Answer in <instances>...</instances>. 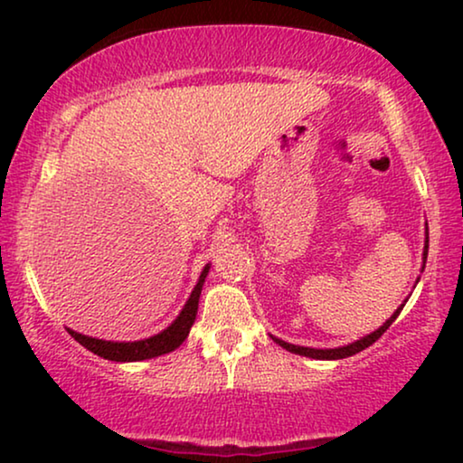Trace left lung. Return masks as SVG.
Masks as SVG:
<instances>
[{"label": "left lung", "instance_id": "1", "mask_svg": "<svg viewBox=\"0 0 463 463\" xmlns=\"http://www.w3.org/2000/svg\"><path fill=\"white\" fill-rule=\"evenodd\" d=\"M426 259H428V238H426V246H423V265H426ZM404 307V303L401 307L396 309L394 314L390 316L388 320L383 322V326H379L377 331H373L371 335H366V337L354 341V344H347L344 347H335V350H316V347H303V345H293V344H287V341L278 339V337H271L276 341L278 345H282L284 350L293 352V354H299V356H307V358H316V360H339V358H347V356H354V354L363 352L364 347H369L375 344V341L382 337V335L388 331L392 322H394L398 318V314H401V309Z\"/></svg>", "mask_w": 463, "mask_h": 463}]
</instances>
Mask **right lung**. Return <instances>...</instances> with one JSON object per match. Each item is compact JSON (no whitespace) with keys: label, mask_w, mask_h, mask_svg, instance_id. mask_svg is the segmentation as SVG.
Listing matches in <instances>:
<instances>
[{"label":"right lung","mask_w":463,"mask_h":463,"mask_svg":"<svg viewBox=\"0 0 463 463\" xmlns=\"http://www.w3.org/2000/svg\"><path fill=\"white\" fill-rule=\"evenodd\" d=\"M208 269H211V265H206V268L202 269L198 284L194 287L185 307L181 309V314L176 316V320L168 328H164L162 333L154 335V337L141 339V341H105V339H94V337H88V335L75 333L71 328H67V331L75 341H78V344L84 345L86 350H90L92 354H97V356L105 360H116V363H137V360L156 358V356H162V354L173 352L187 339L189 328L194 325L195 314H198L202 284L206 280Z\"/></svg>","instance_id":"right-lung-1"}]
</instances>
